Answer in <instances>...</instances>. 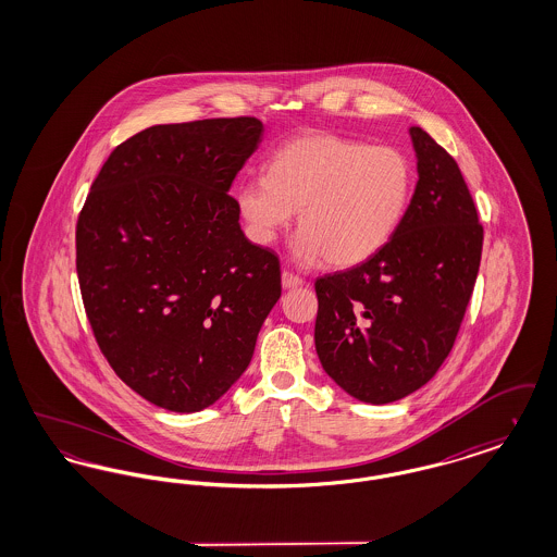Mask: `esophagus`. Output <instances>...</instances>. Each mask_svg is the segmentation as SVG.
Instances as JSON below:
<instances>
[{
    "mask_svg": "<svg viewBox=\"0 0 557 557\" xmlns=\"http://www.w3.org/2000/svg\"><path fill=\"white\" fill-rule=\"evenodd\" d=\"M282 286H284L286 290L300 288V286H302V277L296 275V273H292L288 269H284V271H282Z\"/></svg>",
    "mask_w": 557,
    "mask_h": 557,
    "instance_id": "esophagus-1",
    "label": "esophagus"
}]
</instances>
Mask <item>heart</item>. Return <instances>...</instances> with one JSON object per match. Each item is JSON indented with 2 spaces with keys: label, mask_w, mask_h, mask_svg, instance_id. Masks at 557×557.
Here are the masks:
<instances>
[{
  "label": "heart",
  "mask_w": 557,
  "mask_h": 557,
  "mask_svg": "<svg viewBox=\"0 0 557 557\" xmlns=\"http://www.w3.org/2000/svg\"><path fill=\"white\" fill-rule=\"evenodd\" d=\"M413 184V162L395 146L313 133L284 144L267 177L238 187V209L259 244H271L298 211L296 261L357 265L395 236Z\"/></svg>",
  "instance_id": "b5f03b06"
}]
</instances>
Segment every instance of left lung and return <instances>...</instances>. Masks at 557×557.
<instances>
[{
  "label": "left lung",
  "mask_w": 557,
  "mask_h": 557,
  "mask_svg": "<svg viewBox=\"0 0 557 557\" xmlns=\"http://www.w3.org/2000/svg\"><path fill=\"white\" fill-rule=\"evenodd\" d=\"M409 133L420 180L395 236L361 265L315 282L319 361L371 405L411 395L443 366L482 255L484 232L457 162L422 127Z\"/></svg>",
  "instance_id": "left-lung-1"
}]
</instances>
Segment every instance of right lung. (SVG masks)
<instances>
[{"mask_svg":"<svg viewBox=\"0 0 557 557\" xmlns=\"http://www.w3.org/2000/svg\"><path fill=\"white\" fill-rule=\"evenodd\" d=\"M261 135L255 116L148 127L112 150L81 209L77 275L96 343L162 409L223 397L282 296L277 255L246 239L227 194Z\"/></svg>","mask_w":557,"mask_h":557,"instance_id":"add662e5","label":"right lung"}]
</instances>
